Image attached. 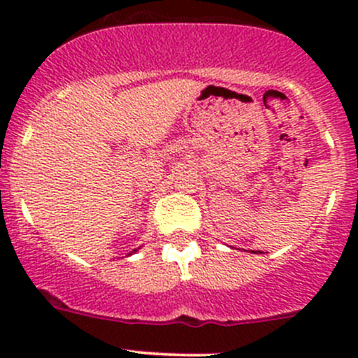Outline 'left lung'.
Listing matches in <instances>:
<instances>
[{"mask_svg": "<svg viewBox=\"0 0 358 358\" xmlns=\"http://www.w3.org/2000/svg\"><path fill=\"white\" fill-rule=\"evenodd\" d=\"M251 252H252V251H251Z\"/></svg>", "mask_w": 358, "mask_h": 358, "instance_id": "8db88e82", "label": "left lung"}]
</instances>
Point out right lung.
<instances>
[{"label":"right lung","mask_w":358,"mask_h":358,"mask_svg":"<svg viewBox=\"0 0 358 358\" xmlns=\"http://www.w3.org/2000/svg\"><path fill=\"white\" fill-rule=\"evenodd\" d=\"M135 251H136V249H133V252H135ZM129 255H131V252H129ZM129 255H128V256H129Z\"/></svg>","instance_id":"obj_1"}]
</instances>
